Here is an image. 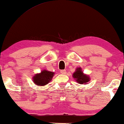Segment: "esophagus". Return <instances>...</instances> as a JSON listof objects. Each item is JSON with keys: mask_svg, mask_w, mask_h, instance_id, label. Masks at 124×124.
I'll list each match as a JSON object with an SVG mask.
<instances>
[{"mask_svg": "<svg viewBox=\"0 0 124 124\" xmlns=\"http://www.w3.org/2000/svg\"><path fill=\"white\" fill-rule=\"evenodd\" d=\"M60 72H61V73L62 74H65L66 73V70H61Z\"/></svg>", "mask_w": 124, "mask_h": 124, "instance_id": "obj_1", "label": "esophagus"}]
</instances>
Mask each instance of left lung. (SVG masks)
Wrapping results in <instances>:
<instances>
[{"instance_id":"1","label":"left lung","mask_w":124,"mask_h":124,"mask_svg":"<svg viewBox=\"0 0 124 124\" xmlns=\"http://www.w3.org/2000/svg\"><path fill=\"white\" fill-rule=\"evenodd\" d=\"M73 77L77 81V82L79 84H87L90 79V78L89 77V76L83 73L81 68H77L76 69V70L73 74Z\"/></svg>"}]
</instances>
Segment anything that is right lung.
Wrapping results in <instances>:
<instances>
[{"label":"right lung","instance_id":"obj_1","mask_svg":"<svg viewBox=\"0 0 124 124\" xmlns=\"http://www.w3.org/2000/svg\"><path fill=\"white\" fill-rule=\"evenodd\" d=\"M54 74V72L43 70L40 73L35 74L33 77V81L37 86H44L51 82Z\"/></svg>","mask_w":124,"mask_h":124}]
</instances>
